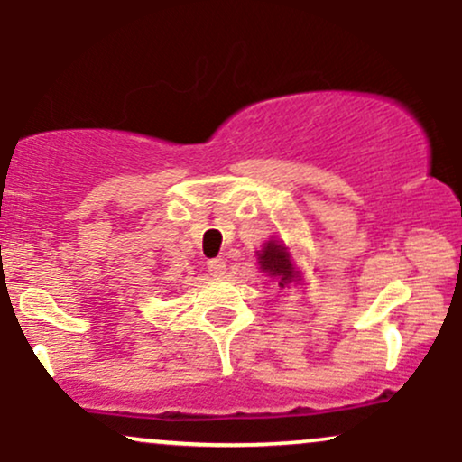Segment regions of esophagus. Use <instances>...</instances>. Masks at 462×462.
Here are the masks:
<instances>
[{
    "mask_svg": "<svg viewBox=\"0 0 462 462\" xmlns=\"http://www.w3.org/2000/svg\"><path fill=\"white\" fill-rule=\"evenodd\" d=\"M208 272H210V275H215V278H224V275H226V261H224V258H210Z\"/></svg>",
    "mask_w": 462,
    "mask_h": 462,
    "instance_id": "esophagus-1",
    "label": "esophagus"
}]
</instances>
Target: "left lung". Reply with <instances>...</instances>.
<instances>
[{"label": "left lung", "instance_id": "1", "mask_svg": "<svg viewBox=\"0 0 462 462\" xmlns=\"http://www.w3.org/2000/svg\"><path fill=\"white\" fill-rule=\"evenodd\" d=\"M258 264H261L264 273L272 275L273 280H278V286H282V289L301 278L300 272H295L289 247H286L284 243L275 241V238L264 243L261 252H258Z\"/></svg>", "mask_w": 462, "mask_h": 462}]
</instances>
